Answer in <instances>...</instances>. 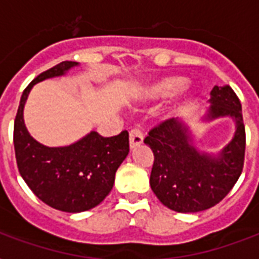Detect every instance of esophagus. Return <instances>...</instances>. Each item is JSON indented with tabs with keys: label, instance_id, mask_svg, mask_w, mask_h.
<instances>
[{
	"label": "esophagus",
	"instance_id": "esophagus-1",
	"mask_svg": "<svg viewBox=\"0 0 259 259\" xmlns=\"http://www.w3.org/2000/svg\"><path fill=\"white\" fill-rule=\"evenodd\" d=\"M144 141V134L140 129H132L130 130V134H129V144H130V148L134 149V148H137L140 146Z\"/></svg>",
	"mask_w": 259,
	"mask_h": 259
}]
</instances>
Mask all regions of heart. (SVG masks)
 <instances>
[{
	"label": "heart",
	"mask_w": 259,
	"mask_h": 259,
	"mask_svg": "<svg viewBox=\"0 0 259 259\" xmlns=\"http://www.w3.org/2000/svg\"><path fill=\"white\" fill-rule=\"evenodd\" d=\"M185 83H187V79L181 75H165V76H160L152 82L146 83L145 86L137 90L136 95H137L138 99L145 102L162 101V99H166V98L179 93L182 87L185 86ZM193 95H195L193 90H191L189 87H185L181 91L180 101L176 105V107L173 109V113L184 109L185 106L192 101Z\"/></svg>",
	"instance_id": "heart-1"
}]
</instances>
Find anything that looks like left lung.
Masks as SVG:
<instances>
[{"instance_id":"1","label":"left lung","mask_w":259,"mask_h":259,"mask_svg":"<svg viewBox=\"0 0 259 259\" xmlns=\"http://www.w3.org/2000/svg\"><path fill=\"white\" fill-rule=\"evenodd\" d=\"M197 123L230 118L233 137L217 152L200 149L188 119L172 118L144 140L154 153L150 187L158 200L176 212H199L218 204L238 181L245 160L241 102L230 86H215Z\"/></svg>"}]
</instances>
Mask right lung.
Returning a JSON list of instances; mask_svg holds the SVG:
<instances>
[{"label":"right lung","mask_w":259,"mask_h":259,"mask_svg":"<svg viewBox=\"0 0 259 259\" xmlns=\"http://www.w3.org/2000/svg\"><path fill=\"white\" fill-rule=\"evenodd\" d=\"M78 62H62L40 74L24 90L14 121V152L20 175L36 196L52 208L83 212L97 207L113 189L115 172L129 154V133L105 138L91 130L64 146L34 140L24 121V107L34 84L66 76Z\"/></svg>","instance_id":"obj_1"}]
</instances>
